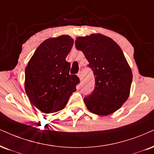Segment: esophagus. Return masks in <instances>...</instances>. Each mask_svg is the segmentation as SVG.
Returning <instances> with one entry per match:
<instances>
[{
    "instance_id": "obj_1",
    "label": "esophagus",
    "mask_w": 154,
    "mask_h": 154,
    "mask_svg": "<svg viewBox=\"0 0 154 154\" xmlns=\"http://www.w3.org/2000/svg\"><path fill=\"white\" fill-rule=\"evenodd\" d=\"M78 77L79 78V79H80V81H81L83 79V75H82V73H81V72L80 71L79 72V73H78Z\"/></svg>"
}]
</instances>
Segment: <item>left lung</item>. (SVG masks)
<instances>
[{"instance_id":"8db88e82","label":"left lung","mask_w":154,"mask_h":154,"mask_svg":"<svg viewBox=\"0 0 154 154\" xmlns=\"http://www.w3.org/2000/svg\"><path fill=\"white\" fill-rule=\"evenodd\" d=\"M75 48L81 51L95 76V88L84 98L89 111L108 116L119 110L130 95L133 74L122 50L111 38L100 33L79 36Z\"/></svg>"}]
</instances>
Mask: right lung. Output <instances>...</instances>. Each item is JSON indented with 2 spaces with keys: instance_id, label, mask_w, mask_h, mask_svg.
<instances>
[{
  "instance_id": "1",
  "label": "right lung",
  "mask_w": 154,
  "mask_h": 154,
  "mask_svg": "<svg viewBox=\"0 0 154 154\" xmlns=\"http://www.w3.org/2000/svg\"><path fill=\"white\" fill-rule=\"evenodd\" d=\"M73 45L68 35L50 38L38 47L25 70L24 87L32 105L45 113L63 109L79 79L66 60Z\"/></svg>"
}]
</instances>
